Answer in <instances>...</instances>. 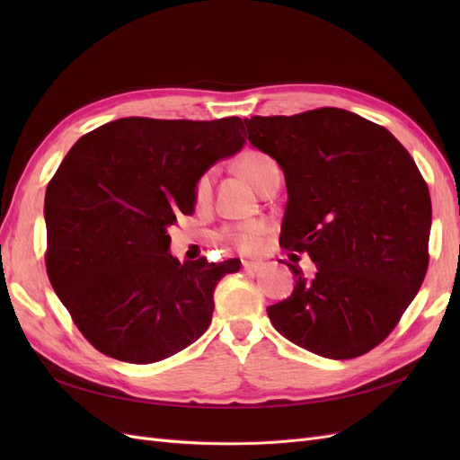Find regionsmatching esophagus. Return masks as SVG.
<instances>
[{
  "label": "esophagus",
  "instance_id": "obj_1",
  "mask_svg": "<svg viewBox=\"0 0 460 460\" xmlns=\"http://www.w3.org/2000/svg\"><path fill=\"white\" fill-rule=\"evenodd\" d=\"M242 269L247 274H257L262 269V264L261 262H253V261H243L242 262Z\"/></svg>",
  "mask_w": 460,
  "mask_h": 460
}]
</instances>
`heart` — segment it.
I'll use <instances>...</instances> for the list:
<instances>
[{"label":"heart","instance_id":"heart-1","mask_svg":"<svg viewBox=\"0 0 460 460\" xmlns=\"http://www.w3.org/2000/svg\"><path fill=\"white\" fill-rule=\"evenodd\" d=\"M272 169H276V163L269 155H264V153L255 151V149L245 151L243 155L238 159V171L242 172V176L247 180V182L255 186L257 190H261L262 182L267 180V174ZM213 180H215L213 171H205L196 180V184H193V201H196V205H207L208 199H211ZM264 232H267L264 222L252 220V222H243V225H238L234 228H226L220 234V238H222V242H226L230 247H234L238 253L253 255L262 245Z\"/></svg>","mask_w":460,"mask_h":460}]
</instances>
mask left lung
Listing matches in <instances>:
<instances>
[{"mask_svg":"<svg viewBox=\"0 0 460 460\" xmlns=\"http://www.w3.org/2000/svg\"><path fill=\"white\" fill-rule=\"evenodd\" d=\"M245 127L286 176L280 245L316 264L309 278L286 262L296 288L267 309L272 326L326 358L368 353L428 270L431 201L419 166L392 132L345 109L252 117Z\"/></svg>","mask_w":460,"mask_h":460,"instance_id":"obj_1","label":"left lung"}]
</instances>
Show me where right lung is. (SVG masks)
<instances>
[{
    "mask_svg": "<svg viewBox=\"0 0 460 460\" xmlns=\"http://www.w3.org/2000/svg\"><path fill=\"white\" fill-rule=\"evenodd\" d=\"M243 144L238 117H127L66 153L46 190V269L97 351L149 365L203 336L215 288L240 261L180 262L166 228L193 213L196 180Z\"/></svg>",
    "mask_w": 460,
    "mask_h": 460,
    "instance_id": "obj_1",
    "label": "right lung"
}]
</instances>
